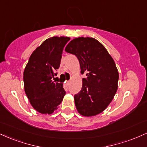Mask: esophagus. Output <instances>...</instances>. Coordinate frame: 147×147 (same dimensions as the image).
I'll return each instance as SVG.
<instances>
[{"label":"esophagus","instance_id":"1","mask_svg":"<svg viewBox=\"0 0 147 147\" xmlns=\"http://www.w3.org/2000/svg\"><path fill=\"white\" fill-rule=\"evenodd\" d=\"M70 81H65V86H68L70 85Z\"/></svg>","mask_w":147,"mask_h":147}]
</instances>
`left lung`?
Instances as JSON below:
<instances>
[{
    "label": "left lung",
    "mask_w": 147,
    "mask_h": 147,
    "mask_svg": "<svg viewBox=\"0 0 147 147\" xmlns=\"http://www.w3.org/2000/svg\"><path fill=\"white\" fill-rule=\"evenodd\" d=\"M65 52L75 55L80 63L82 90L74 97L79 113L86 117L99 114L107 108L117 90L119 73L114 60L100 42L90 37L74 38Z\"/></svg>",
    "instance_id": "obj_1"
}]
</instances>
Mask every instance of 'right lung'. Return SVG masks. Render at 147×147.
I'll use <instances>...</instances> for the list:
<instances>
[{"label":"right lung","instance_id":"obj_1","mask_svg":"<svg viewBox=\"0 0 147 147\" xmlns=\"http://www.w3.org/2000/svg\"><path fill=\"white\" fill-rule=\"evenodd\" d=\"M70 38L53 36L46 39L30 56L23 72L25 92L30 104L42 114H52L61 103L63 84L52 79L59 68L63 48Z\"/></svg>","mask_w":147,"mask_h":147}]
</instances>
